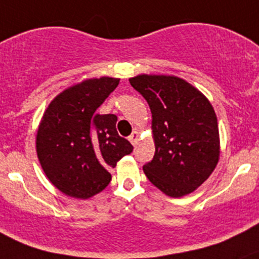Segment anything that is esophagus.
Segmentation results:
<instances>
[{
	"instance_id": "34e87169",
	"label": "esophagus",
	"mask_w": 259,
	"mask_h": 259,
	"mask_svg": "<svg viewBox=\"0 0 259 259\" xmlns=\"http://www.w3.org/2000/svg\"><path fill=\"white\" fill-rule=\"evenodd\" d=\"M129 140L130 143H132L133 145H135L138 143V140H139V133L138 132H133L132 135L129 137Z\"/></svg>"
}]
</instances>
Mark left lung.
<instances>
[{"instance_id": "left-lung-1", "label": "left lung", "mask_w": 259, "mask_h": 259, "mask_svg": "<svg viewBox=\"0 0 259 259\" xmlns=\"http://www.w3.org/2000/svg\"><path fill=\"white\" fill-rule=\"evenodd\" d=\"M129 81L153 117L155 154L143 166L146 178L169 197L194 192L219 160L218 121L209 100L177 76L138 75Z\"/></svg>"}]
</instances>
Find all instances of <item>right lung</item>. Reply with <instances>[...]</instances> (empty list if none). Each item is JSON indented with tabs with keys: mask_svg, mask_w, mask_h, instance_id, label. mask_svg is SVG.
<instances>
[{
	"mask_svg": "<svg viewBox=\"0 0 259 259\" xmlns=\"http://www.w3.org/2000/svg\"><path fill=\"white\" fill-rule=\"evenodd\" d=\"M119 79H89L66 89L50 103L38 125L36 151L50 182L64 194L88 199L105 189L115 168L133 145L116 132L114 114L96 109Z\"/></svg>",
	"mask_w": 259,
	"mask_h": 259,
	"instance_id": "obj_1",
	"label": "right lung"
}]
</instances>
